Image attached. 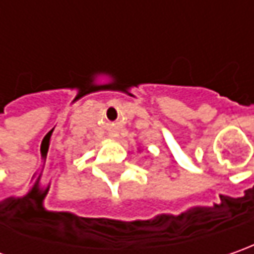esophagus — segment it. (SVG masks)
<instances>
[{
	"mask_svg": "<svg viewBox=\"0 0 254 254\" xmlns=\"http://www.w3.org/2000/svg\"><path fill=\"white\" fill-rule=\"evenodd\" d=\"M110 135H112V137H113V134H110Z\"/></svg>",
	"mask_w": 254,
	"mask_h": 254,
	"instance_id": "1",
	"label": "esophagus"
}]
</instances>
